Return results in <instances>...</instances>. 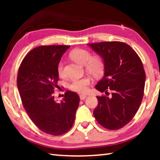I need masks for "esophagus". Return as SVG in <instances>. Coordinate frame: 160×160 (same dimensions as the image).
Masks as SVG:
<instances>
[{"instance_id": "34e87169", "label": "esophagus", "mask_w": 160, "mask_h": 160, "mask_svg": "<svg viewBox=\"0 0 160 160\" xmlns=\"http://www.w3.org/2000/svg\"><path fill=\"white\" fill-rule=\"evenodd\" d=\"M87 96L86 95H84V94H81V95H80V100H84L86 99Z\"/></svg>"}]
</instances>
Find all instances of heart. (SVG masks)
I'll return each instance as SVG.
<instances>
[{
    "instance_id": "1",
    "label": "heart",
    "mask_w": 160,
    "mask_h": 160,
    "mask_svg": "<svg viewBox=\"0 0 160 160\" xmlns=\"http://www.w3.org/2000/svg\"><path fill=\"white\" fill-rule=\"evenodd\" d=\"M70 57L75 61L81 65H85L87 71L94 76L99 77L101 75L104 69V62L102 56H92L90 52L83 48H76L70 53ZM57 72L59 76L64 78L66 72L64 70V63L63 61H60L57 66ZM92 83L90 77L72 80L70 84V89L72 91L78 93H85L88 90V86Z\"/></svg>"
}]
</instances>
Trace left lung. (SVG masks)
<instances>
[{
  "mask_svg": "<svg viewBox=\"0 0 160 160\" xmlns=\"http://www.w3.org/2000/svg\"><path fill=\"white\" fill-rule=\"evenodd\" d=\"M104 62V75L95 86L109 97L97 96L94 116L100 125L118 130L134 117L144 94L145 73L142 61L128 44L121 42L88 44Z\"/></svg>",
  "mask_w": 160,
  "mask_h": 160,
  "instance_id": "1",
  "label": "left lung"
}]
</instances>
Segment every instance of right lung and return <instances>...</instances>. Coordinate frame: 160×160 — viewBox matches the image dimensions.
I'll return each instance as SVG.
<instances>
[{
	"instance_id": "right-lung-1",
	"label": "right lung",
	"mask_w": 160,
	"mask_h": 160,
	"mask_svg": "<svg viewBox=\"0 0 160 160\" xmlns=\"http://www.w3.org/2000/svg\"><path fill=\"white\" fill-rule=\"evenodd\" d=\"M70 46H41L27 54L19 68L17 84L22 105L38 128L47 134L66 133L73 125L80 97L67 91L63 99H54L59 80L57 66Z\"/></svg>"
}]
</instances>
